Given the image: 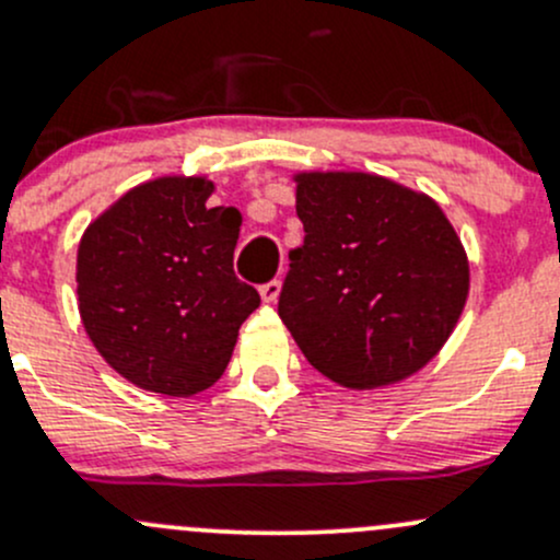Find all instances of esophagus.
<instances>
[{"instance_id": "obj_1", "label": "esophagus", "mask_w": 560, "mask_h": 560, "mask_svg": "<svg viewBox=\"0 0 560 560\" xmlns=\"http://www.w3.org/2000/svg\"><path fill=\"white\" fill-rule=\"evenodd\" d=\"M279 295H281V281L279 279L268 281V284L260 287V298L265 300V303H276V300H279Z\"/></svg>"}]
</instances>
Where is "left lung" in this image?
Here are the masks:
<instances>
[{
    "mask_svg": "<svg viewBox=\"0 0 560 560\" xmlns=\"http://www.w3.org/2000/svg\"><path fill=\"white\" fill-rule=\"evenodd\" d=\"M303 246L279 316L305 359L346 388L399 384L458 325L469 260L434 198L368 172H298Z\"/></svg>",
    "mask_w": 560,
    "mask_h": 560,
    "instance_id": "8db88e82",
    "label": "left lung"
}]
</instances>
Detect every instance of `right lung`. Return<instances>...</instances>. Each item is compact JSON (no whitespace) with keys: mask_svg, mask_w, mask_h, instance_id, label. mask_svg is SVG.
<instances>
[{"mask_svg":"<svg viewBox=\"0 0 560 560\" xmlns=\"http://www.w3.org/2000/svg\"><path fill=\"white\" fill-rule=\"evenodd\" d=\"M209 176H158L85 228L78 308L115 373L144 392L192 397L220 381L260 305L233 273L241 214L211 206Z\"/></svg>","mask_w":560,"mask_h":560,"instance_id":"1","label":"right lung"}]
</instances>
